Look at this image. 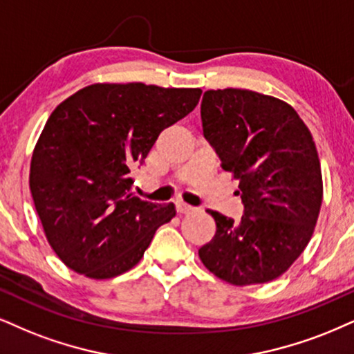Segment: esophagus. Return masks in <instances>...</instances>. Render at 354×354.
Segmentation results:
<instances>
[{"instance_id": "34e87169", "label": "esophagus", "mask_w": 354, "mask_h": 354, "mask_svg": "<svg viewBox=\"0 0 354 354\" xmlns=\"http://www.w3.org/2000/svg\"><path fill=\"white\" fill-rule=\"evenodd\" d=\"M176 208H177V213H180V215H182V213H189V212L194 210V207H190V205H187L184 202H177Z\"/></svg>"}]
</instances>
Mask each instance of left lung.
<instances>
[{
  "mask_svg": "<svg viewBox=\"0 0 354 354\" xmlns=\"http://www.w3.org/2000/svg\"><path fill=\"white\" fill-rule=\"evenodd\" d=\"M203 136L238 178L243 216L207 210L216 233L198 250L210 272L233 286L274 281L310 241L324 197L320 160L307 126L282 100L251 90L203 93Z\"/></svg>",
  "mask_w": 354,
  "mask_h": 354,
  "instance_id": "left-lung-1",
  "label": "left lung"
}]
</instances>
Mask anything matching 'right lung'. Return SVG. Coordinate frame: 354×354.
Wrapping results in <instances>:
<instances>
[{
    "label": "right lung",
    "instance_id": "add662e5",
    "mask_svg": "<svg viewBox=\"0 0 354 354\" xmlns=\"http://www.w3.org/2000/svg\"><path fill=\"white\" fill-rule=\"evenodd\" d=\"M200 95V88L95 84L52 111L30 160L29 187L47 241L65 266L110 279L141 261L176 207L134 197L131 172Z\"/></svg>",
    "mask_w": 354,
    "mask_h": 354
}]
</instances>
